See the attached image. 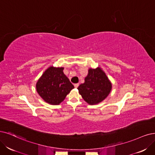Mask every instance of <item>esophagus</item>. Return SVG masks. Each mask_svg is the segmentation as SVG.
<instances>
[{"label": "esophagus", "instance_id": "1", "mask_svg": "<svg viewBox=\"0 0 155 155\" xmlns=\"http://www.w3.org/2000/svg\"><path fill=\"white\" fill-rule=\"evenodd\" d=\"M78 85H79V84H74V86L75 88H77L78 87Z\"/></svg>", "mask_w": 155, "mask_h": 155}]
</instances>
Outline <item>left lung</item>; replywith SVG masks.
Instances as JSON below:
<instances>
[{
    "label": "left lung",
    "mask_w": 155,
    "mask_h": 155,
    "mask_svg": "<svg viewBox=\"0 0 155 155\" xmlns=\"http://www.w3.org/2000/svg\"><path fill=\"white\" fill-rule=\"evenodd\" d=\"M83 99L90 105H95L105 100L109 94L112 84L100 68L89 69L85 82L77 88Z\"/></svg>",
    "instance_id": "left-lung-1"
}]
</instances>
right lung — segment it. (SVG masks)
<instances>
[{
  "label": "right lung",
  "mask_w": 155,
  "mask_h": 155,
  "mask_svg": "<svg viewBox=\"0 0 155 155\" xmlns=\"http://www.w3.org/2000/svg\"><path fill=\"white\" fill-rule=\"evenodd\" d=\"M63 70V68L50 67L36 84L37 92L50 104L59 105L74 88Z\"/></svg>",
  "instance_id": "obj_1"
}]
</instances>
